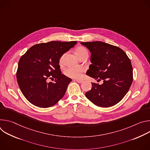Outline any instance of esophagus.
Returning <instances> with one entry per match:
<instances>
[{"instance_id":"obj_1","label":"esophagus","mask_w":150,"mask_h":150,"mask_svg":"<svg viewBox=\"0 0 150 150\" xmlns=\"http://www.w3.org/2000/svg\"><path fill=\"white\" fill-rule=\"evenodd\" d=\"M74 81H76V82H78V83H82V80H78V79H74Z\"/></svg>"}]
</instances>
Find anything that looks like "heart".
I'll return each mask as SVG.
<instances>
[{"mask_svg":"<svg viewBox=\"0 0 150 150\" xmlns=\"http://www.w3.org/2000/svg\"><path fill=\"white\" fill-rule=\"evenodd\" d=\"M75 53L79 58L84 55H87V54L88 55V51L87 50V49L83 47H78L75 50ZM63 56L60 57L59 60V63L60 65H62L63 63ZM83 71V69L82 68L70 67L65 70V74L68 77H69L71 78L79 79L82 76V74Z\"/></svg>","mask_w":150,"mask_h":150,"instance_id":"b5f03b06","label":"heart"}]
</instances>
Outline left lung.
I'll return each instance as SVG.
<instances>
[{"label": "left lung", "mask_w": 150, "mask_h": 150, "mask_svg": "<svg viewBox=\"0 0 150 150\" xmlns=\"http://www.w3.org/2000/svg\"><path fill=\"white\" fill-rule=\"evenodd\" d=\"M91 53L87 74L96 80H103L99 85L92 82L91 89L85 96L95 105L108 108L118 103L127 93L133 81L130 59L120 48L101 41L81 42Z\"/></svg>", "instance_id": "1"}]
</instances>
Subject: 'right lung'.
<instances>
[{"label": "right lung", "mask_w": 150, "mask_h": 150, "mask_svg": "<svg viewBox=\"0 0 150 150\" xmlns=\"http://www.w3.org/2000/svg\"><path fill=\"white\" fill-rule=\"evenodd\" d=\"M76 43V41H53L38 44L21 56L16 79L21 92L29 102L46 108L62 98L72 79L62 74L59 60ZM50 79H54V82H49Z\"/></svg>", "instance_id": "add662e5"}]
</instances>
